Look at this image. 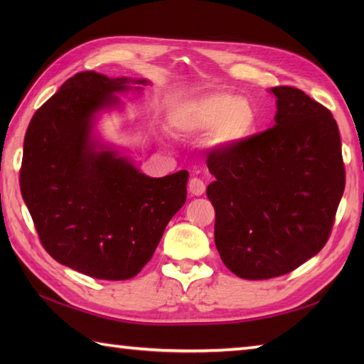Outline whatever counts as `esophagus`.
Instances as JSON below:
<instances>
[{
  "mask_svg": "<svg viewBox=\"0 0 364 364\" xmlns=\"http://www.w3.org/2000/svg\"><path fill=\"white\" fill-rule=\"evenodd\" d=\"M188 188H189V192L192 196H203L205 183L200 180V178H191Z\"/></svg>",
  "mask_w": 364,
  "mask_h": 364,
  "instance_id": "34e87169",
  "label": "esophagus"
}]
</instances>
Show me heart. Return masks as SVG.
I'll list each match as a JSON object with an SVG mask.
<instances>
[{"mask_svg":"<svg viewBox=\"0 0 364 364\" xmlns=\"http://www.w3.org/2000/svg\"><path fill=\"white\" fill-rule=\"evenodd\" d=\"M176 123L196 133L210 131L214 146H233L253 133L257 112L249 100L215 92L184 105L176 114Z\"/></svg>","mask_w":364,"mask_h":364,"instance_id":"heart-1","label":"heart"}]
</instances>
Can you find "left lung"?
<instances>
[{
    "label": "left lung",
    "mask_w": 364,
    "mask_h": 364,
    "mask_svg": "<svg viewBox=\"0 0 364 364\" xmlns=\"http://www.w3.org/2000/svg\"><path fill=\"white\" fill-rule=\"evenodd\" d=\"M275 125L210 153L214 241L231 272L267 280L292 272L327 244L346 186L341 137L326 106L272 87Z\"/></svg>",
    "instance_id": "1"
}]
</instances>
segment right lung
Masks as SVG:
<instances>
[{
  "instance_id": "add662e5",
  "label": "right lung",
  "mask_w": 364,
  "mask_h": 364,
  "mask_svg": "<svg viewBox=\"0 0 364 364\" xmlns=\"http://www.w3.org/2000/svg\"><path fill=\"white\" fill-rule=\"evenodd\" d=\"M127 84L73 75L36 111L23 144L20 189L41 244L60 264L98 280L141 272L186 202V170L150 178L90 144L94 114Z\"/></svg>"
}]
</instances>
